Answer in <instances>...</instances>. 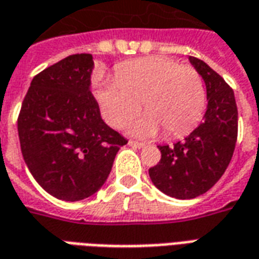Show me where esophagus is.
Segmentation results:
<instances>
[{"label": "esophagus", "instance_id": "obj_1", "mask_svg": "<svg viewBox=\"0 0 259 259\" xmlns=\"http://www.w3.org/2000/svg\"><path fill=\"white\" fill-rule=\"evenodd\" d=\"M129 146L133 147V148H143V147H144V144H143V143H139V141L130 140L129 141Z\"/></svg>", "mask_w": 259, "mask_h": 259}]
</instances>
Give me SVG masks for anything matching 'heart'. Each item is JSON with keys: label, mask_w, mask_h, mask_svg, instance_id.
<instances>
[{"label": "heart", "mask_w": 259, "mask_h": 259, "mask_svg": "<svg viewBox=\"0 0 259 259\" xmlns=\"http://www.w3.org/2000/svg\"><path fill=\"white\" fill-rule=\"evenodd\" d=\"M205 87L191 66L165 57H147L119 64L115 79H105L96 98L104 119L123 127L140 111L146 115L132 126L139 137H152L162 129L166 137L190 132L205 109Z\"/></svg>", "instance_id": "1"}]
</instances>
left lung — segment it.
Returning a JSON list of instances; mask_svg holds the SVG:
<instances>
[{
	"mask_svg": "<svg viewBox=\"0 0 259 259\" xmlns=\"http://www.w3.org/2000/svg\"><path fill=\"white\" fill-rule=\"evenodd\" d=\"M190 64L206 87L204 122L183 141L158 146L159 162L148 170L152 183L169 197L189 200L204 194L222 178L237 140V105L234 93L222 76L194 57Z\"/></svg>",
	"mask_w": 259,
	"mask_h": 259,
	"instance_id": "1",
	"label": "left lung"
}]
</instances>
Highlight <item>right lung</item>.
Instances as JSON below:
<instances>
[{"instance_id": "obj_1", "label": "right lung", "mask_w": 259, "mask_h": 259, "mask_svg": "<svg viewBox=\"0 0 259 259\" xmlns=\"http://www.w3.org/2000/svg\"><path fill=\"white\" fill-rule=\"evenodd\" d=\"M91 54H74L36 74L18 133L27 168L48 194L84 200L101 189L127 140L101 118L91 94Z\"/></svg>"}]
</instances>
